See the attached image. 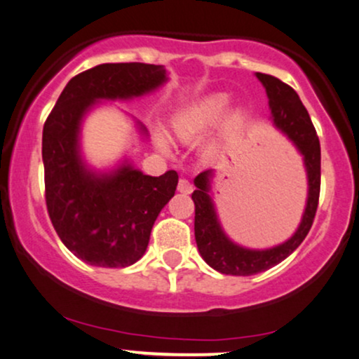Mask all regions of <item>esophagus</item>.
<instances>
[{
    "mask_svg": "<svg viewBox=\"0 0 359 359\" xmlns=\"http://www.w3.org/2000/svg\"><path fill=\"white\" fill-rule=\"evenodd\" d=\"M192 184L189 182L187 179H180L179 180V185H177V191L182 192V194H191L192 192Z\"/></svg>",
    "mask_w": 359,
    "mask_h": 359,
    "instance_id": "34e87169",
    "label": "esophagus"
}]
</instances>
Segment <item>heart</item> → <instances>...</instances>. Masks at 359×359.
<instances>
[{
    "instance_id": "heart-1",
    "label": "heart",
    "mask_w": 359,
    "mask_h": 359,
    "mask_svg": "<svg viewBox=\"0 0 359 359\" xmlns=\"http://www.w3.org/2000/svg\"><path fill=\"white\" fill-rule=\"evenodd\" d=\"M229 98L226 95H212V97H207L202 102H198L194 109L180 116L179 122H177V130L180 135H196V133L205 130L210 125L217 122L221 116L226 114L229 107ZM161 144L165 147V140L161 138Z\"/></svg>"
}]
</instances>
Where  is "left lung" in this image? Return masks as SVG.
Instances as JSON below:
<instances>
[{
  "mask_svg": "<svg viewBox=\"0 0 359 359\" xmlns=\"http://www.w3.org/2000/svg\"><path fill=\"white\" fill-rule=\"evenodd\" d=\"M257 79L266 86L276 127L286 133L294 142L299 152L304 155L309 184L308 204H306L301 226L287 243L267 250L244 249L231 243L219 226L212 201L209 197L210 170L198 174L194 180L197 189L192 192V201L196 205L194 231H196L198 252L212 269L229 276H252L262 273L291 256L313 226L318 210L319 191H321V147H319L316 128L311 122L308 110L299 100L294 88H291L284 81L266 73H257Z\"/></svg>",
  "mask_w": 359,
  "mask_h": 359,
  "instance_id": "obj_1",
  "label": "left lung"
}]
</instances>
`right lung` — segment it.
Masks as SVG:
<instances>
[{
  "label": "right lung",
  "mask_w": 359,
  "mask_h": 359,
  "mask_svg": "<svg viewBox=\"0 0 359 359\" xmlns=\"http://www.w3.org/2000/svg\"><path fill=\"white\" fill-rule=\"evenodd\" d=\"M162 67L103 63L68 81L43 127L45 201L62 243L81 261L127 267L144 256L150 231L174 197L179 175H144L130 165L95 175L79 155L81 116L98 98H132L165 81Z\"/></svg>",
  "instance_id": "obj_1"
}]
</instances>
